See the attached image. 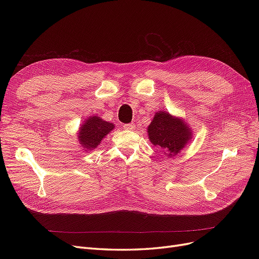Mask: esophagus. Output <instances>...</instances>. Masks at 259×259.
<instances>
[{
    "mask_svg": "<svg viewBox=\"0 0 259 259\" xmlns=\"http://www.w3.org/2000/svg\"><path fill=\"white\" fill-rule=\"evenodd\" d=\"M123 128L126 131H134L135 130V124L134 123H128V124H124Z\"/></svg>",
    "mask_w": 259,
    "mask_h": 259,
    "instance_id": "34e87169",
    "label": "esophagus"
}]
</instances>
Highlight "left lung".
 I'll use <instances>...</instances> for the list:
<instances>
[{"label": "left lung", "instance_id": "left-lung-1", "mask_svg": "<svg viewBox=\"0 0 259 259\" xmlns=\"http://www.w3.org/2000/svg\"><path fill=\"white\" fill-rule=\"evenodd\" d=\"M147 134L152 145L171 158L191 142L193 132L183 117L161 110L155 112L147 128Z\"/></svg>", "mask_w": 259, "mask_h": 259}]
</instances>
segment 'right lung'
I'll list each match as a JSON object with an SVG mask.
<instances>
[{
  "label": "right lung",
  "mask_w": 259,
  "mask_h": 259,
  "mask_svg": "<svg viewBox=\"0 0 259 259\" xmlns=\"http://www.w3.org/2000/svg\"><path fill=\"white\" fill-rule=\"evenodd\" d=\"M113 130V123L103 120L99 115H91L82 123L76 139L83 150L90 152L97 148L103 139Z\"/></svg>",
  "instance_id": "add662e5"
}]
</instances>
